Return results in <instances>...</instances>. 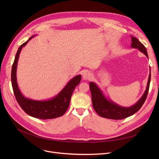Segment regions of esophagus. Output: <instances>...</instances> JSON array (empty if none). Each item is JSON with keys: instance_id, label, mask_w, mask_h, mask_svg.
<instances>
[{"instance_id": "obj_1", "label": "esophagus", "mask_w": 159, "mask_h": 159, "mask_svg": "<svg viewBox=\"0 0 159 159\" xmlns=\"http://www.w3.org/2000/svg\"><path fill=\"white\" fill-rule=\"evenodd\" d=\"M82 77L84 80H91V79H92V74L89 72L86 71V72L83 73Z\"/></svg>"}]
</instances>
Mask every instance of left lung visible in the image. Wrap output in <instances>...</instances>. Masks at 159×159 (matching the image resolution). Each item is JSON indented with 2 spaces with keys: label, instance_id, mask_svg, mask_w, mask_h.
<instances>
[{
  "label": "left lung",
  "instance_id": "obj_1",
  "mask_svg": "<svg viewBox=\"0 0 159 159\" xmlns=\"http://www.w3.org/2000/svg\"><path fill=\"white\" fill-rule=\"evenodd\" d=\"M131 48L139 49L148 58L146 47L137 38L131 37ZM150 80H151V70L149 75L146 89L144 94L136 104L129 107L120 106L114 103L110 100L107 99L97 84L94 82H91L89 83V88L91 93L93 107L95 111L102 117L114 120L124 119L135 114L140 109L146 101L149 91Z\"/></svg>",
  "mask_w": 159,
  "mask_h": 159
}]
</instances>
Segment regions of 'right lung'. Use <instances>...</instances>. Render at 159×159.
Segmentation results:
<instances>
[{"instance_id":"obj_1","label":"right lung","mask_w":159,"mask_h":159,"mask_svg":"<svg viewBox=\"0 0 159 159\" xmlns=\"http://www.w3.org/2000/svg\"><path fill=\"white\" fill-rule=\"evenodd\" d=\"M34 36L31 37L28 41L22 44L16 52L11 69L12 88L16 101L28 115L40 119H55L62 116L68 110L73 91L81 80V75H77L71 79L59 93L48 101H35L24 97L16 82V66L22 48Z\"/></svg>"}]
</instances>
